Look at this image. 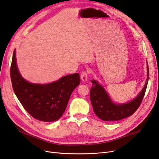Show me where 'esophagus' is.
I'll return each instance as SVG.
<instances>
[{"instance_id":"esophagus-1","label":"esophagus","mask_w":159,"mask_h":159,"mask_svg":"<svg viewBox=\"0 0 159 159\" xmlns=\"http://www.w3.org/2000/svg\"><path fill=\"white\" fill-rule=\"evenodd\" d=\"M88 71H83L81 73V79L84 82H86L88 80Z\"/></svg>"}]
</instances>
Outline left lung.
Returning a JSON list of instances; mask_svg holds the SVG:
<instances>
[{
  "instance_id": "8db88e82",
  "label": "left lung",
  "mask_w": 159,
  "mask_h": 159,
  "mask_svg": "<svg viewBox=\"0 0 159 159\" xmlns=\"http://www.w3.org/2000/svg\"><path fill=\"white\" fill-rule=\"evenodd\" d=\"M147 70L148 77L144 88L134 100L123 104H114L102 86L96 80H92V86L90 89V96L95 114L100 119L105 121H119L132 115L140 106L145 94L149 77L148 66Z\"/></svg>"
}]
</instances>
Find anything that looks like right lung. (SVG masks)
Returning <instances> with one entry per match:
<instances>
[{
    "instance_id": "1",
    "label": "right lung",
    "mask_w": 159,
    "mask_h": 159,
    "mask_svg": "<svg viewBox=\"0 0 159 159\" xmlns=\"http://www.w3.org/2000/svg\"><path fill=\"white\" fill-rule=\"evenodd\" d=\"M10 74L15 94L25 111L34 119L45 122L55 121L63 115L72 92L80 82L77 73L64 76L48 84L27 82L17 69L15 50Z\"/></svg>"
}]
</instances>
